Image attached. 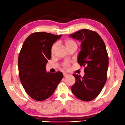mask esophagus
Here are the masks:
<instances>
[{
  "label": "esophagus",
  "mask_w": 125,
  "mask_h": 125,
  "mask_svg": "<svg viewBox=\"0 0 125 125\" xmlns=\"http://www.w3.org/2000/svg\"><path fill=\"white\" fill-rule=\"evenodd\" d=\"M63 75H64V77H67V76H68V74H67V73H63Z\"/></svg>",
  "instance_id": "1"
}]
</instances>
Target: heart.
Masks as SVG:
<instances>
[{"mask_svg":"<svg viewBox=\"0 0 125 125\" xmlns=\"http://www.w3.org/2000/svg\"><path fill=\"white\" fill-rule=\"evenodd\" d=\"M64 44H65L66 47L68 49H70V48L73 47H77V43L75 41L71 39H67L65 40L64 42ZM57 47V43H54L52 44L51 48V54H53L54 51L55 50V48ZM62 66L64 68L67 69L68 68L70 67V63L68 62H65L62 64Z\"/></svg>","mask_w":125,"mask_h":125,"instance_id":"obj_1","label":"heart"}]
</instances>
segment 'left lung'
<instances>
[{
    "label": "left lung",
    "mask_w": 125,
    "mask_h": 125,
    "mask_svg": "<svg viewBox=\"0 0 125 125\" xmlns=\"http://www.w3.org/2000/svg\"><path fill=\"white\" fill-rule=\"evenodd\" d=\"M81 42L78 63L84 67L83 77L75 74V83L71 90L76 97L91 101L98 96L107 80L109 58L106 46L101 36L94 31L82 29L70 35Z\"/></svg>",
    "instance_id": "left-lung-1"
}]
</instances>
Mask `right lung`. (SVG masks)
I'll use <instances>...</instances> for the list:
<instances>
[{"instance_id":"add662e5","label":"right lung","mask_w":125,"mask_h":125,"mask_svg":"<svg viewBox=\"0 0 125 125\" xmlns=\"http://www.w3.org/2000/svg\"><path fill=\"white\" fill-rule=\"evenodd\" d=\"M61 35L46 32L31 34L25 40L19 55L20 81L25 91L37 101L50 97L63 78L61 72L46 73L45 65L51 58V48Z\"/></svg>"}]
</instances>
